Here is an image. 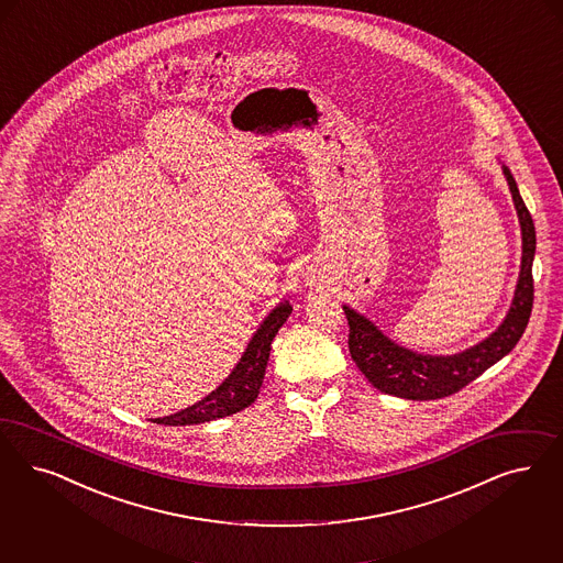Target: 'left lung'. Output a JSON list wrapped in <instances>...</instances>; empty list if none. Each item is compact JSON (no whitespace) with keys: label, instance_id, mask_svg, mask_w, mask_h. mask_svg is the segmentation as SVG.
<instances>
[{"label":"left lung","instance_id":"obj_1","mask_svg":"<svg viewBox=\"0 0 563 563\" xmlns=\"http://www.w3.org/2000/svg\"><path fill=\"white\" fill-rule=\"evenodd\" d=\"M504 175L522 229V264L511 306L499 329L470 350L453 355H430L395 343L364 313L343 306L350 322L351 360L362 369L372 387L378 388L380 393L413 401L453 395L476 380L493 364H497L520 341L534 299L532 260L537 252V233L532 216L526 210L522 195L518 191L516 178L507 166H504Z\"/></svg>","mask_w":563,"mask_h":563}]
</instances>
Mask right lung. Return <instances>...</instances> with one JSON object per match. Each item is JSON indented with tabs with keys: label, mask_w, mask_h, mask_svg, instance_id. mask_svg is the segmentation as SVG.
<instances>
[{
	"label": "right lung",
	"mask_w": 563,
	"mask_h": 563,
	"mask_svg": "<svg viewBox=\"0 0 563 563\" xmlns=\"http://www.w3.org/2000/svg\"><path fill=\"white\" fill-rule=\"evenodd\" d=\"M291 311L289 301H280L264 318L260 329L253 332L252 341L247 343V350L243 351L239 364L222 380L220 387L212 390L210 395H206L191 408L180 409L173 416L155 418V424H166V427L203 424V422H212V420L231 416V413L252 406L253 401L257 399L262 383H264V374H266L268 357H271L272 339L276 336L278 329L287 322Z\"/></svg>",
	"instance_id": "obj_1"
}]
</instances>
